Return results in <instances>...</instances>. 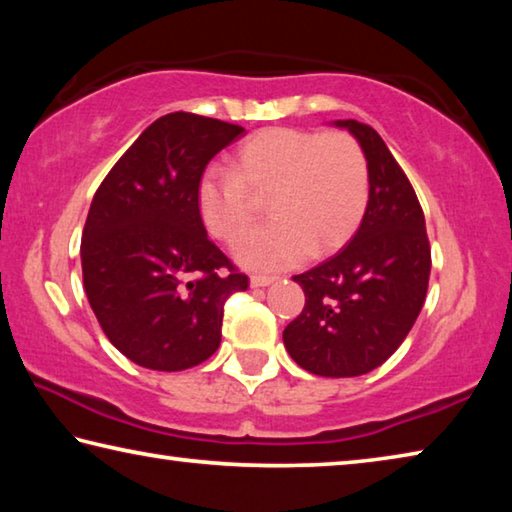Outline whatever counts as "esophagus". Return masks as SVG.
I'll return each mask as SVG.
<instances>
[{
	"label": "esophagus",
	"instance_id": "1",
	"mask_svg": "<svg viewBox=\"0 0 512 512\" xmlns=\"http://www.w3.org/2000/svg\"><path fill=\"white\" fill-rule=\"evenodd\" d=\"M277 277H268V275H253L250 277V287L253 289H264L268 284H273Z\"/></svg>",
	"mask_w": 512,
	"mask_h": 512
}]
</instances>
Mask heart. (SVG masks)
Returning a JSON list of instances; mask_svg holds the SVG:
<instances>
[{"label":"heart","instance_id":"obj_1","mask_svg":"<svg viewBox=\"0 0 512 512\" xmlns=\"http://www.w3.org/2000/svg\"><path fill=\"white\" fill-rule=\"evenodd\" d=\"M250 191L272 196L274 219L242 236L254 215ZM368 196V162L352 135L273 126L239 146L232 173H203L196 210L212 237L242 236L232 248L239 266L282 271L309 253L332 255L348 244L366 216Z\"/></svg>","mask_w":512,"mask_h":512}]
</instances>
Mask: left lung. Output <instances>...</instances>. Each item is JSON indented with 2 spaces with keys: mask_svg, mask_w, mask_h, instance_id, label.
<instances>
[{
  "mask_svg": "<svg viewBox=\"0 0 512 512\" xmlns=\"http://www.w3.org/2000/svg\"><path fill=\"white\" fill-rule=\"evenodd\" d=\"M359 142L368 162V210L345 248L302 275L305 309L284 329V348L311 375L357 377L400 348L424 305L431 250L409 178L375 128L329 121Z\"/></svg>",
  "mask_w": 512,
  "mask_h": 512,
  "instance_id": "obj_1",
  "label": "left lung"
}]
</instances>
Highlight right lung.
Listing matches in <instances>:
<instances>
[{"label": "right lung", "mask_w": 512, "mask_h": 512, "mask_svg": "<svg viewBox=\"0 0 512 512\" xmlns=\"http://www.w3.org/2000/svg\"><path fill=\"white\" fill-rule=\"evenodd\" d=\"M244 131L169 112L137 137L92 198L83 287L103 334L137 366L176 372L210 359L221 343L223 302L248 289L196 210L207 162Z\"/></svg>", "instance_id": "obj_1"}]
</instances>
